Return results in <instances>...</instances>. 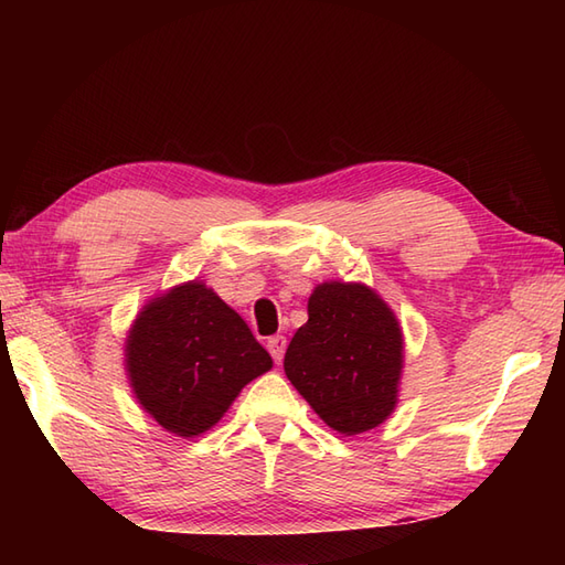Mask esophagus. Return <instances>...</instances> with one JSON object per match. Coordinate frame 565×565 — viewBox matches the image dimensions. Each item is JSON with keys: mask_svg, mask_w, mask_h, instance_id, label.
<instances>
[{"mask_svg": "<svg viewBox=\"0 0 565 565\" xmlns=\"http://www.w3.org/2000/svg\"><path fill=\"white\" fill-rule=\"evenodd\" d=\"M267 350H269L274 362L279 364L281 359H284V352H286V338H284V334H274V338H269L267 340Z\"/></svg>", "mask_w": 565, "mask_h": 565, "instance_id": "esophagus-1", "label": "esophagus"}]
</instances>
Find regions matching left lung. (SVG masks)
Segmentation results:
<instances>
[{"instance_id": "left-lung-1", "label": "left lung", "mask_w": 565, "mask_h": 565, "mask_svg": "<svg viewBox=\"0 0 565 565\" xmlns=\"http://www.w3.org/2000/svg\"><path fill=\"white\" fill-rule=\"evenodd\" d=\"M284 371L320 419L340 435L379 427L398 403L403 330L364 284L326 281L308 298Z\"/></svg>"}]
</instances>
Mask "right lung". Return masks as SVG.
Masks as SVG:
<instances>
[{
    "instance_id": "obj_1",
    "label": "right lung",
    "mask_w": 565,
    "mask_h": 565,
    "mask_svg": "<svg viewBox=\"0 0 565 565\" xmlns=\"http://www.w3.org/2000/svg\"><path fill=\"white\" fill-rule=\"evenodd\" d=\"M271 356L247 322L201 281L152 298L126 340V371L142 411L179 437L211 429Z\"/></svg>"
}]
</instances>
